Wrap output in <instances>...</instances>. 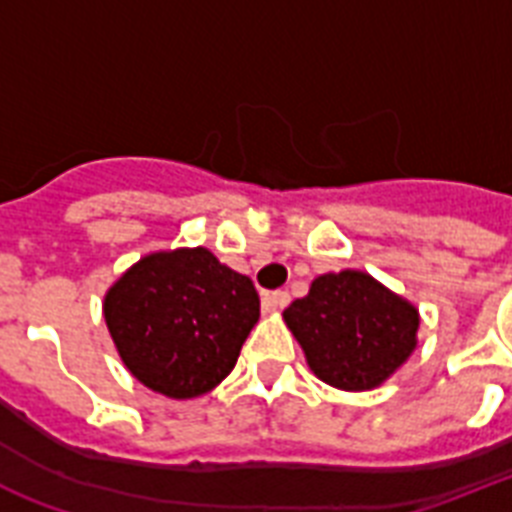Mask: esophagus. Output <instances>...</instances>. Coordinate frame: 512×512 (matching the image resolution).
<instances>
[{
	"mask_svg": "<svg viewBox=\"0 0 512 512\" xmlns=\"http://www.w3.org/2000/svg\"><path fill=\"white\" fill-rule=\"evenodd\" d=\"M289 305V295L287 292H268L263 295V311L265 313H276L281 308H287Z\"/></svg>",
	"mask_w": 512,
	"mask_h": 512,
	"instance_id": "34e87169",
	"label": "esophagus"
}]
</instances>
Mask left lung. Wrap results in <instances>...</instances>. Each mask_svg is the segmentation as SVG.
<instances>
[{
	"mask_svg": "<svg viewBox=\"0 0 512 512\" xmlns=\"http://www.w3.org/2000/svg\"><path fill=\"white\" fill-rule=\"evenodd\" d=\"M284 321L321 382L374 390L417 348L420 311L369 273L345 268L313 279L308 295L284 311Z\"/></svg>",
	"mask_w": 512,
	"mask_h": 512,
	"instance_id": "left-lung-1",
	"label": "left lung"
}]
</instances>
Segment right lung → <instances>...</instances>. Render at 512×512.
<instances>
[{
  "label": "right lung",
  "instance_id": "right-lung-1",
  "mask_svg": "<svg viewBox=\"0 0 512 512\" xmlns=\"http://www.w3.org/2000/svg\"><path fill=\"white\" fill-rule=\"evenodd\" d=\"M116 353L138 382L175 401L217 388L260 319L249 276L207 247L162 249L140 257L103 297Z\"/></svg>",
  "mask_w": 512,
  "mask_h": 512
}]
</instances>
